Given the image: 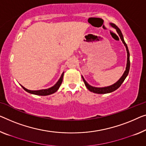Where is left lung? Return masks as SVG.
<instances>
[{"instance_id":"1","label":"left lung","mask_w":146,"mask_h":146,"mask_svg":"<svg viewBox=\"0 0 146 146\" xmlns=\"http://www.w3.org/2000/svg\"><path fill=\"white\" fill-rule=\"evenodd\" d=\"M110 25H111L112 27H113L115 29H116L117 33L119 34V36H120L122 42H123L124 45H125L126 47V50H127V67H126V70L125 71V72H124L123 76H122L120 79H119L118 81L115 82V84H112V85L109 86L101 87V88H99V87H94V86H90V84H89L88 82H87L86 80H84V77L82 76V80H83L84 84H85L86 88H88V90H90V92L96 93V94H107V93H110V92H113V91H115V90H116L117 88H119V87H120L122 83L124 82V80H125V79H126V77H127L128 74H129V70H130V53H129V49H128L127 45V44H126V42H125V40H124L123 34H122V33L121 31V30L119 29V28L117 27L116 25L113 24V23H110Z\"/></svg>"}]
</instances>
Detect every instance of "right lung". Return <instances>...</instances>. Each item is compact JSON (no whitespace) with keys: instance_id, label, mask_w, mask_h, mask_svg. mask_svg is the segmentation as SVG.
<instances>
[{"instance_id":"obj_1","label":"right lung","mask_w":146,"mask_h":146,"mask_svg":"<svg viewBox=\"0 0 146 146\" xmlns=\"http://www.w3.org/2000/svg\"><path fill=\"white\" fill-rule=\"evenodd\" d=\"M64 72H63V73L61 75V77L60 78V79L58 80V81L56 82V83L54 84L53 86L50 87V88H47V89H42V90H28V89L25 88V87H23L22 85H21V87L24 89V90L26 91V92L30 93V94H35V95H38V96H48V95H50L52 94H54V92H56L58 89H59L60 86L62 84V82L63 81V77H64Z\"/></svg>"}]
</instances>
